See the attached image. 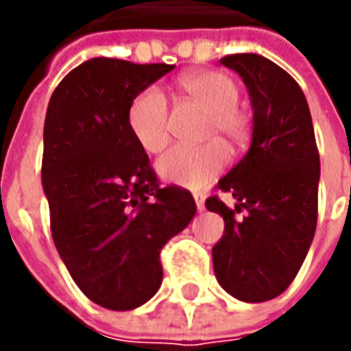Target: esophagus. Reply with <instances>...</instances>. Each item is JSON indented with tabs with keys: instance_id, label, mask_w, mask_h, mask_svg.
Masks as SVG:
<instances>
[{
	"instance_id": "34e87169",
	"label": "esophagus",
	"mask_w": 351,
	"mask_h": 351,
	"mask_svg": "<svg viewBox=\"0 0 351 351\" xmlns=\"http://www.w3.org/2000/svg\"><path fill=\"white\" fill-rule=\"evenodd\" d=\"M195 205H197V210H199V213H201V210H205V197L197 193V195H195Z\"/></svg>"
}]
</instances>
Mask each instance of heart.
Segmentation results:
<instances>
[{
  "mask_svg": "<svg viewBox=\"0 0 351 351\" xmlns=\"http://www.w3.org/2000/svg\"><path fill=\"white\" fill-rule=\"evenodd\" d=\"M180 88L185 97L207 113L205 138H223L228 146H240L248 136V121L236 107L238 86L223 72H199L183 75ZM169 107L164 91L148 88L128 107V128L134 141L150 154L166 148L169 141ZM228 152L223 142L210 141L201 146H173L162 156L156 169L164 182L199 189L226 166Z\"/></svg>",
  "mask_w": 351,
  "mask_h": 351,
  "instance_id": "obj_1",
  "label": "heart"
}]
</instances>
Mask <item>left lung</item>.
I'll return each mask as SVG.
<instances>
[{
	"label": "left lung",
	"mask_w": 351,
	"mask_h": 351,
	"mask_svg": "<svg viewBox=\"0 0 351 351\" xmlns=\"http://www.w3.org/2000/svg\"><path fill=\"white\" fill-rule=\"evenodd\" d=\"M221 64L242 77L254 117L248 152L219 182L234 209L217 197L205 203L224 219L213 267L228 295L263 303L289 287L315 238L320 158L306 97L283 68L252 52Z\"/></svg>",
	"instance_id": "obj_1"
}]
</instances>
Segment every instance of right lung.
Returning a JSON list of instances; mask_svg holds the SVG:
<instances>
[{
	"label": "right lung",
	"mask_w": 351,
	"mask_h": 351,
	"mask_svg": "<svg viewBox=\"0 0 351 351\" xmlns=\"http://www.w3.org/2000/svg\"><path fill=\"white\" fill-rule=\"evenodd\" d=\"M173 68L91 58L48 103L43 189L52 238L75 285L111 311H132L154 297L160 252L195 217L187 189L158 185L127 121L132 99Z\"/></svg>",
	"instance_id": "obj_1"
}]
</instances>
